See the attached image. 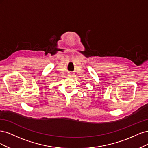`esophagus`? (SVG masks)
Returning a JSON list of instances; mask_svg holds the SVG:
<instances>
[{
    "label": "esophagus",
    "mask_w": 148,
    "mask_h": 148,
    "mask_svg": "<svg viewBox=\"0 0 148 148\" xmlns=\"http://www.w3.org/2000/svg\"><path fill=\"white\" fill-rule=\"evenodd\" d=\"M69 76L70 77H71V78H72V77H74V75H73V74H70Z\"/></svg>",
    "instance_id": "1"
}]
</instances>
